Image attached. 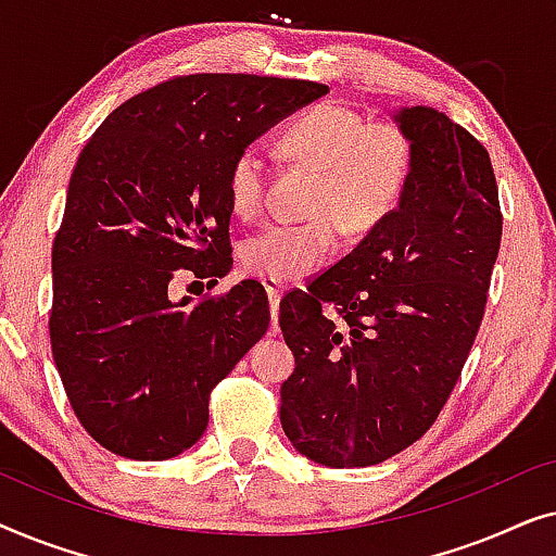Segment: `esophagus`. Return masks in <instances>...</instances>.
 Listing matches in <instances>:
<instances>
[{
  "label": "esophagus",
  "instance_id": "esophagus-1",
  "mask_svg": "<svg viewBox=\"0 0 556 556\" xmlns=\"http://www.w3.org/2000/svg\"><path fill=\"white\" fill-rule=\"evenodd\" d=\"M263 286H265V291H268V299L273 306V329H278V303H280V299H283L286 286L278 283V280H268V278L263 280Z\"/></svg>",
  "mask_w": 556,
  "mask_h": 556
}]
</instances>
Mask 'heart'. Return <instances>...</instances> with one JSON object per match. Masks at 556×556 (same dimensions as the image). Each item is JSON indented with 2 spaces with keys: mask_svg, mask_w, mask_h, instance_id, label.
<instances>
[{
  "mask_svg": "<svg viewBox=\"0 0 556 556\" xmlns=\"http://www.w3.org/2000/svg\"><path fill=\"white\" fill-rule=\"evenodd\" d=\"M286 154L324 172L314 212L301 225L263 227L240 245L250 276L278 283L303 278L329 261L339 245V226L354 235L377 230L397 210L415 174V143L390 121L371 124L344 103H318L283 134ZM268 194V166L257 147H242L227 166V200L238 217L253 219Z\"/></svg>",
  "mask_w": 556,
  "mask_h": 556,
  "instance_id": "1",
  "label": "heart"
}]
</instances>
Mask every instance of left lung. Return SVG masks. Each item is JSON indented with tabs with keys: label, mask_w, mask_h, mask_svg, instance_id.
Instances as JSON below:
<instances>
[{
	"label": "left lung",
	"mask_w": 556,
	"mask_h": 556,
	"mask_svg": "<svg viewBox=\"0 0 556 556\" xmlns=\"http://www.w3.org/2000/svg\"><path fill=\"white\" fill-rule=\"evenodd\" d=\"M394 121L415 143L400 207L352 253L280 301L295 356L280 425L331 468L377 466L438 420L489 299L504 215L489 151L435 109ZM329 302L337 317L320 308Z\"/></svg>",
	"instance_id": "8db88e82"
}]
</instances>
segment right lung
Listing matches in <instances>:
<instances>
[{"instance_id":"right-lung-1","label":"right lung","mask_w":556,"mask_h":556,"mask_svg":"<svg viewBox=\"0 0 556 556\" xmlns=\"http://www.w3.org/2000/svg\"><path fill=\"white\" fill-rule=\"evenodd\" d=\"M326 90L177 75L121 103L83 147L52 242L50 344L75 417L105 451L166 460L192 447L212 390L268 331L257 280L179 303L169 283L230 273L227 166Z\"/></svg>"}]
</instances>
